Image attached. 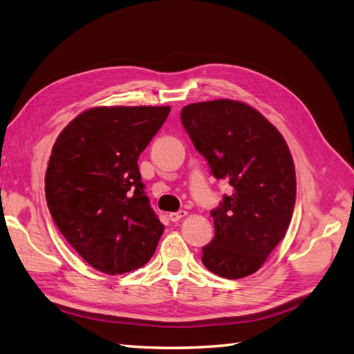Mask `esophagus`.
<instances>
[{"instance_id":"obj_1","label":"esophagus","mask_w":354,"mask_h":354,"mask_svg":"<svg viewBox=\"0 0 354 354\" xmlns=\"http://www.w3.org/2000/svg\"><path fill=\"white\" fill-rule=\"evenodd\" d=\"M185 215H187V211L180 209V211H178V212H170V214H169V218H170V221H179L180 218H184Z\"/></svg>"}]
</instances>
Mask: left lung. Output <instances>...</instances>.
I'll return each mask as SVG.
<instances>
[{
	"mask_svg": "<svg viewBox=\"0 0 354 354\" xmlns=\"http://www.w3.org/2000/svg\"><path fill=\"white\" fill-rule=\"evenodd\" d=\"M184 129L232 194L212 211L215 236L203 265L239 279L257 272L284 239L296 201L295 162L275 125L236 100H212L180 111Z\"/></svg>",
	"mask_w": 354,
	"mask_h": 354,
	"instance_id": "1",
	"label": "left lung"
}]
</instances>
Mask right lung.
I'll return each mask as SVG.
<instances>
[{
    "label": "right lung",
    "mask_w": 354,
    "mask_h": 354,
    "mask_svg": "<svg viewBox=\"0 0 354 354\" xmlns=\"http://www.w3.org/2000/svg\"><path fill=\"white\" fill-rule=\"evenodd\" d=\"M170 106H100L59 133L44 178L62 236L107 275L148 263L165 225L145 196L138 158Z\"/></svg>",
    "instance_id": "1"
}]
</instances>
